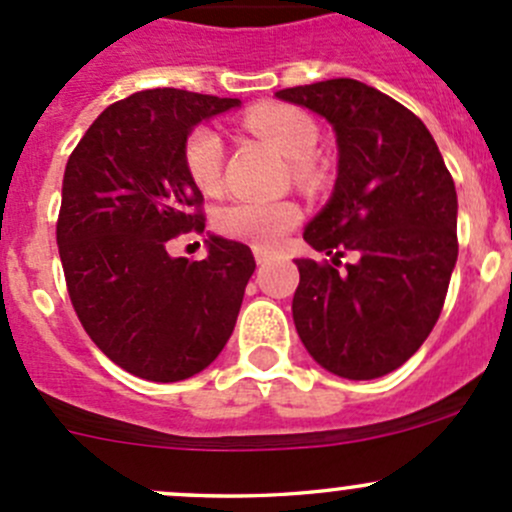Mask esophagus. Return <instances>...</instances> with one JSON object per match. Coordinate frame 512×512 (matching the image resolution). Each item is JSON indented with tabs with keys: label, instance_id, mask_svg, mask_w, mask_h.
I'll use <instances>...</instances> for the list:
<instances>
[{
	"label": "esophagus",
	"instance_id": "obj_1",
	"mask_svg": "<svg viewBox=\"0 0 512 512\" xmlns=\"http://www.w3.org/2000/svg\"><path fill=\"white\" fill-rule=\"evenodd\" d=\"M272 260V252L267 250H255V262L257 265H265V262Z\"/></svg>",
	"mask_w": 512,
	"mask_h": 512
}]
</instances>
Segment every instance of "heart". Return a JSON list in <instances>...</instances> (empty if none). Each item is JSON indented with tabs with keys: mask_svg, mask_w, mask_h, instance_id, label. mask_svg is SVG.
Listing matches in <instances>:
<instances>
[{
	"mask_svg": "<svg viewBox=\"0 0 512 512\" xmlns=\"http://www.w3.org/2000/svg\"><path fill=\"white\" fill-rule=\"evenodd\" d=\"M245 126L292 160V170L299 180L312 178V153L319 141V128L309 113L285 103H267L247 113ZM223 163L225 143L218 128L213 123L190 128L183 141V165L190 180L205 193H213L223 183ZM299 220L302 210L292 200L240 198L220 210L215 225L225 237L252 245L255 250H275Z\"/></svg>",
	"mask_w": 512,
	"mask_h": 512,
	"instance_id": "b5f03b06",
	"label": "heart"
}]
</instances>
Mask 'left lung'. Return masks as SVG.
Masks as SVG:
<instances>
[{"label": "left lung", "instance_id": "8db88e82", "mask_svg": "<svg viewBox=\"0 0 512 512\" xmlns=\"http://www.w3.org/2000/svg\"><path fill=\"white\" fill-rule=\"evenodd\" d=\"M277 98L327 118L339 146L332 200L304 230L332 260H294V327L327 371L379 379L441 317L458 257L456 185L421 118L374 86L329 79Z\"/></svg>", "mask_w": 512, "mask_h": 512}]
</instances>
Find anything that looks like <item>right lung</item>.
Returning a JSON list of instances; mask_svg holds the SVG:
<instances>
[{"mask_svg":"<svg viewBox=\"0 0 512 512\" xmlns=\"http://www.w3.org/2000/svg\"><path fill=\"white\" fill-rule=\"evenodd\" d=\"M237 98L148 89L111 103L71 151L56 245L71 304L113 364L148 381H183L223 352L255 257L210 237L205 260L170 257L168 242L203 232V193L183 141Z\"/></svg>","mask_w":512,"mask_h":512,"instance_id":"add662e5","label":"right lung"}]
</instances>
